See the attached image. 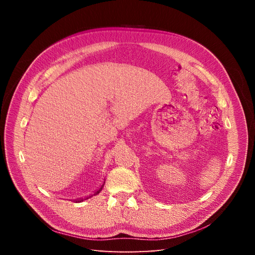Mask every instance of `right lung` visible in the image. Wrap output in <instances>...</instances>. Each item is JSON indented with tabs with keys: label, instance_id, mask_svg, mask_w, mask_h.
Returning <instances> with one entry per match:
<instances>
[{
	"label": "right lung",
	"instance_id": "obj_1",
	"mask_svg": "<svg viewBox=\"0 0 255 255\" xmlns=\"http://www.w3.org/2000/svg\"><path fill=\"white\" fill-rule=\"evenodd\" d=\"M104 184H105V181L103 182V184L101 185V186H100L96 191H94V194H91V195H89V196H87V197H85V198H80V199H76V200H74L75 202H82V201H84V200H86V199H89V198H91V197H94V196H96V195H99L100 194V191L102 190V188L104 187Z\"/></svg>",
	"mask_w": 255,
	"mask_h": 255
}]
</instances>
